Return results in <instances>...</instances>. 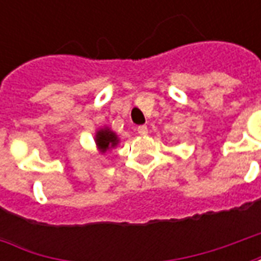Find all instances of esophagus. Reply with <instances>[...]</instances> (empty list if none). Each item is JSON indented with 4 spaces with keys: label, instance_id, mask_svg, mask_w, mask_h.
Returning a JSON list of instances; mask_svg holds the SVG:
<instances>
[{
    "label": "esophagus",
    "instance_id": "obj_1",
    "mask_svg": "<svg viewBox=\"0 0 261 261\" xmlns=\"http://www.w3.org/2000/svg\"><path fill=\"white\" fill-rule=\"evenodd\" d=\"M137 131H138V134H140V136H147V134H148V127H147V125H138Z\"/></svg>",
    "mask_w": 261,
    "mask_h": 261
}]
</instances>
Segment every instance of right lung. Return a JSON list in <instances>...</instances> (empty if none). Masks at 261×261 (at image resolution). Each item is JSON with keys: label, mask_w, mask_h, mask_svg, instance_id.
Wrapping results in <instances>:
<instances>
[{"label": "right lung", "mask_w": 261, "mask_h": 261, "mask_svg": "<svg viewBox=\"0 0 261 261\" xmlns=\"http://www.w3.org/2000/svg\"><path fill=\"white\" fill-rule=\"evenodd\" d=\"M119 142V136L110 127H108V125L100 127L95 133V145H96L97 152L100 153V155H103L106 151H110V149L117 147Z\"/></svg>", "instance_id": "add662e5"}]
</instances>
